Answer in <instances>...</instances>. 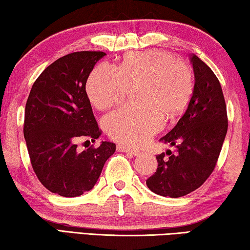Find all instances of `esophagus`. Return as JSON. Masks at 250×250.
I'll return each mask as SVG.
<instances>
[{
	"instance_id": "34e87169",
	"label": "esophagus",
	"mask_w": 250,
	"mask_h": 250,
	"mask_svg": "<svg viewBox=\"0 0 250 250\" xmlns=\"http://www.w3.org/2000/svg\"><path fill=\"white\" fill-rule=\"evenodd\" d=\"M117 151L118 152H125V153H128V154H131V155H138L140 154V152L137 151V150H132L130 149V147L125 146H121L119 145L117 146Z\"/></svg>"
}]
</instances>
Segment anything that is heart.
I'll return each instance as SVG.
<instances>
[{
  "mask_svg": "<svg viewBox=\"0 0 250 250\" xmlns=\"http://www.w3.org/2000/svg\"><path fill=\"white\" fill-rule=\"evenodd\" d=\"M134 86L140 104L110 113L104 128L112 140L138 146L162 128L163 118L170 121L184 111L194 83L185 62L164 50L150 49L126 54L118 68L109 64L97 66L88 79L87 92L97 108L108 109L120 104Z\"/></svg>",
  "mask_w": 250,
  "mask_h": 250,
  "instance_id": "heart-1",
  "label": "heart"
}]
</instances>
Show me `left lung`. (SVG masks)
Wrapping results in <instances>:
<instances>
[{
	"mask_svg": "<svg viewBox=\"0 0 250 250\" xmlns=\"http://www.w3.org/2000/svg\"><path fill=\"white\" fill-rule=\"evenodd\" d=\"M195 83L188 109L174 128L160 139L175 146L156 156L158 168L146 180L152 192L161 196L188 195L208 179L216 167L228 118L225 98L216 75L196 55H192Z\"/></svg>",
	"mask_w": 250,
	"mask_h": 250,
	"instance_id": "left-lung-1",
	"label": "left lung"
}]
</instances>
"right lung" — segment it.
I'll list each match as a JSON object with an SVG mask.
<instances>
[{"instance_id":"right-lung-1","label":"right lung","mask_w":250,"mask_h":250,"mask_svg":"<svg viewBox=\"0 0 250 250\" xmlns=\"http://www.w3.org/2000/svg\"><path fill=\"white\" fill-rule=\"evenodd\" d=\"M104 52H75L58 58L33 83L25 105L24 138L37 179L52 193L76 197L90 191L116 145L104 141L77 150V142L100 137L86 83Z\"/></svg>"}]
</instances>
